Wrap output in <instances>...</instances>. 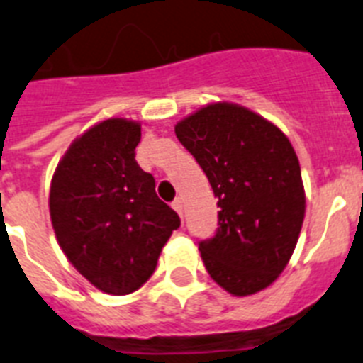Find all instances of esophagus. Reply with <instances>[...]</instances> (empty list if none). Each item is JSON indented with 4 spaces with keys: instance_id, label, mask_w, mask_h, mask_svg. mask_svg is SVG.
I'll return each mask as SVG.
<instances>
[{
    "instance_id": "esophagus-1",
    "label": "esophagus",
    "mask_w": 363,
    "mask_h": 363,
    "mask_svg": "<svg viewBox=\"0 0 363 363\" xmlns=\"http://www.w3.org/2000/svg\"><path fill=\"white\" fill-rule=\"evenodd\" d=\"M172 209H174L179 216L184 215V200H182V198H176L174 202H172Z\"/></svg>"
}]
</instances>
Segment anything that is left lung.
Instances as JSON below:
<instances>
[{
	"instance_id": "obj_1",
	"label": "left lung",
	"mask_w": 363,
	"mask_h": 363,
	"mask_svg": "<svg viewBox=\"0 0 363 363\" xmlns=\"http://www.w3.org/2000/svg\"><path fill=\"white\" fill-rule=\"evenodd\" d=\"M174 132L218 198V231L198 247L207 274L231 296L261 292L290 262L305 220L301 167L290 139L228 101L198 108Z\"/></svg>"
}]
</instances>
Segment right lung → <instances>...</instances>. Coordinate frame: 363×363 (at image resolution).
<instances>
[{
	"label": "right lung",
	"mask_w": 363,
	"mask_h": 363,
	"mask_svg": "<svg viewBox=\"0 0 363 363\" xmlns=\"http://www.w3.org/2000/svg\"><path fill=\"white\" fill-rule=\"evenodd\" d=\"M141 123L99 121L73 139L49 189V215L67 261L110 296L135 292L154 274L179 216L135 161Z\"/></svg>",
	"instance_id": "obj_1"
}]
</instances>
